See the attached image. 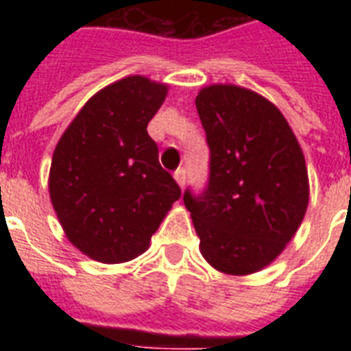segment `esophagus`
<instances>
[{
    "label": "esophagus",
    "mask_w": 351,
    "mask_h": 351,
    "mask_svg": "<svg viewBox=\"0 0 351 351\" xmlns=\"http://www.w3.org/2000/svg\"><path fill=\"white\" fill-rule=\"evenodd\" d=\"M175 180H176V184H178V186H180V187L186 186L187 176H186V169H184V167H180V169L175 171Z\"/></svg>",
    "instance_id": "34e87169"
}]
</instances>
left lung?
Masks as SVG:
<instances>
[{
  "mask_svg": "<svg viewBox=\"0 0 351 351\" xmlns=\"http://www.w3.org/2000/svg\"><path fill=\"white\" fill-rule=\"evenodd\" d=\"M195 104L211 149L208 189L184 195L200 253L226 275L261 271L293 239L310 202L299 140L275 104L245 87L208 85Z\"/></svg>",
  "mask_w": 351,
  "mask_h": 351,
  "instance_id": "8db88e82",
  "label": "left lung"
}]
</instances>
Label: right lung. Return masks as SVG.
<instances>
[{
    "instance_id": "right-lung-1",
    "label": "right lung",
    "mask_w": 351,
    "mask_h": 351,
    "mask_svg": "<svg viewBox=\"0 0 351 351\" xmlns=\"http://www.w3.org/2000/svg\"><path fill=\"white\" fill-rule=\"evenodd\" d=\"M169 85L125 76L90 96L52 154L49 195L69 242L104 264L149 247L180 187L147 134Z\"/></svg>"
}]
</instances>
